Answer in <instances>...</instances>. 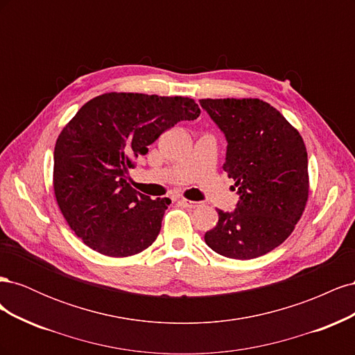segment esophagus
<instances>
[{
  "label": "esophagus",
  "mask_w": 355,
  "mask_h": 355,
  "mask_svg": "<svg viewBox=\"0 0 355 355\" xmlns=\"http://www.w3.org/2000/svg\"><path fill=\"white\" fill-rule=\"evenodd\" d=\"M179 202L182 204L184 207H188V209H197L201 206L200 201H191V200H187V198H182L179 200Z\"/></svg>",
  "instance_id": "obj_1"
}]
</instances>
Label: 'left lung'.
I'll return each instance as SVG.
<instances>
[{"instance_id": "1", "label": "left lung", "mask_w": 355, "mask_h": 355, "mask_svg": "<svg viewBox=\"0 0 355 355\" xmlns=\"http://www.w3.org/2000/svg\"><path fill=\"white\" fill-rule=\"evenodd\" d=\"M227 139L223 170L235 180L234 211L218 210L204 241L230 259H254L280 245L302 216L309 180L299 132L274 106L259 99H201Z\"/></svg>"}]
</instances>
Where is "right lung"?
<instances>
[{
  "instance_id": "add662e5",
  "label": "right lung",
  "mask_w": 355,
  "mask_h": 355,
  "mask_svg": "<svg viewBox=\"0 0 355 355\" xmlns=\"http://www.w3.org/2000/svg\"><path fill=\"white\" fill-rule=\"evenodd\" d=\"M198 115V105L182 96L114 92L81 106L56 141L53 188L84 244L125 257L155 241L170 200L133 189L128 170L161 133Z\"/></svg>"
}]
</instances>
